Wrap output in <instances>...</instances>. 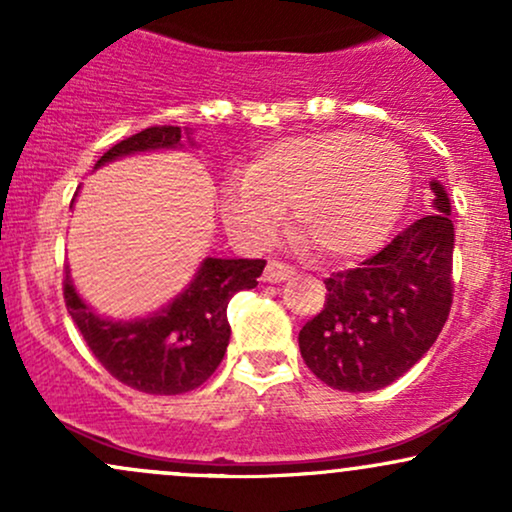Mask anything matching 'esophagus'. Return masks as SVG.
I'll list each match as a JSON object with an SVG mask.
<instances>
[{"label": "esophagus", "instance_id": "34e87169", "mask_svg": "<svg viewBox=\"0 0 512 512\" xmlns=\"http://www.w3.org/2000/svg\"><path fill=\"white\" fill-rule=\"evenodd\" d=\"M291 274H293V269L289 267V264H284L279 260H269L267 267H264L262 279L269 281V284H281V281L289 279Z\"/></svg>", "mask_w": 512, "mask_h": 512}]
</instances>
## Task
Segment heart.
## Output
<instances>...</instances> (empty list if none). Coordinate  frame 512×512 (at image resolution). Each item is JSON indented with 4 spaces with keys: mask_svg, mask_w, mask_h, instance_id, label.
<instances>
[{
    "mask_svg": "<svg viewBox=\"0 0 512 512\" xmlns=\"http://www.w3.org/2000/svg\"><path fill=\"white\" fill-rule=\"evenodd\" d=\"M411 192L409 158L392 142L337 129L276 142L248 178L223 190V221L264 243L293 204V223L330 260L368 255L390 236Z\"/></svg>",
    "mask_w": 512,
    "mask_h": 512,
    "instance_id": "1",
    "label": "heart"
}]
</instances>
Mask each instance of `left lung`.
<instances>
[{
  "label": "left lung",
  "mask_w": 512,
  "mask_h": 512,
  "mask_svg": "<svg viewBox=\"0 0 512 512\" xmlns=\"http://www.w3.org/2000/svg\"><path fill=\"white\" fill-rule=\"evenodd\" d=\"M431 190L433 214L356 269L325 279V305L298 334L305 366L334 390L392 385L431 349L448 320L455 228L445 187L433 180Z\"/></svg>",
  "instance_id": "1"
}]
</instances>
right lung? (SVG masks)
<instances>
[{
	"label": "right lung",
	"instance_id": "obj_1",
	"mask_svg": "<svg viewBox=\"0 0 512 512\" xmlns=\"http://www.w3.org/2000/svg\"><path fill=\"white\" fill-rule=\"evenodd\" d=\"M180 139V127L142 129L110 146L96 168L139 151L180 149ZM264 264V260L207 257L180 296L154 315L137 320H108L93 313L76 293L69 272L64 274V303L88 349L113 378L146 395H182L219 368L231 339L228 301L233 293L255 289Z\"/></svg>",
	"mask_w": 512,
	"mask_h": 512
}]
</instances>
